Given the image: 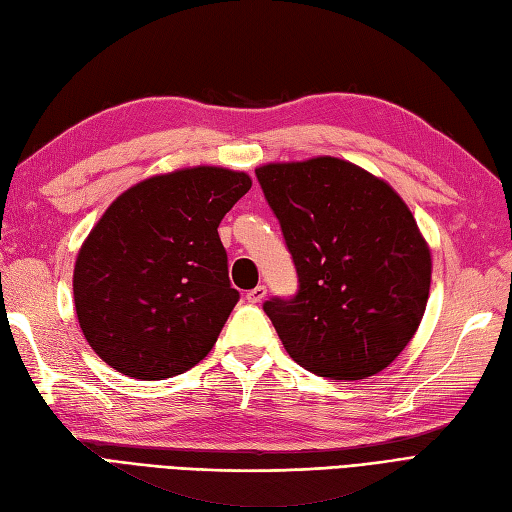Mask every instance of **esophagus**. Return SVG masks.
<instances>
[{"label": "esophagus", "mask_w": 512, "mask_h": 512, "mask_svg": "<svg viewBox=\"0 0 512 512\" xmlns=\"http://www.w3.org/2000/svg\"><path fill=\"white\" fill-rule=\"evenodd\" d=\"M265 295H267V287H265V285H258V287H254V289H249L245 298H247V302L256 304V302H263Z\"/></svg>", "instance_id": "34e87169"}]
</instances>
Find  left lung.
<instances>
[{
  "instance_id": "1",
  "label": "left lung",
  "mask_w": 512,
  "mask_h": 512,
  "mask_svg": "<svg viewBox=\"0 0 512 512\" xmlns=\"http://www.w3.org/2000/svg\"><path fill=\"white\" fill-rule=\"evenodd\" d=\"M298 271L263 304L295 363L337 381L388 368L423 320L431 252L388 181L331 155L256 168Z\"/></svg>"
}]
</instances>
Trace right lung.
<instances>
[{
  "label": "right lung",
  "mask_w": 512,
  "mask_h": 512,
  "mask_svg": "<svg viewBox=\"0 0 512 512\" xmlns=\"http://www.w3.org/2000/svg\"><path fill=\"white\" fill-rule=\"evenodd\" d=\"M252 188L243 170L192 166L124 190L74 265V304L96 355L127 377L190 370L238 302L217 227Z\"/></svg>",
  "instance_id": "1"
}]
</instances>
